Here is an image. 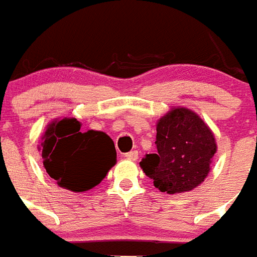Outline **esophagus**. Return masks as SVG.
<instances>
[{"mask_svg": "<svg viewBox=\"0 0 257 257\" xmlns=\"http://www.w3.org/2000/svg\"><path fill=\"white\" fill-rule=\"evenodd\" d=\"M125 158L126 160H131V161H136L138 158H139V153L138 151H129L125 154Z\"/></svg>", "mask_w": 257, "mask_h": 257, "instance_id": "obj_1", "label": "esophagus"}]
</instances>
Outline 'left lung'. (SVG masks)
<instances>
[{"instance_id": "8db88e82", "label": "left lung", "mask_w": 257, "mask_h": 257, "mask_svg": "<svg viewBox=\"0 0 257 257\" xmlns=\"http://www.w3.org/2000/svg\"><path fill=\"white\" fill-rule=\"evenodd\" d=\"M156 146L157 154H147L140 167L168 194L186 193L202 183L217 151L212 129L186 107H172L157 121Z\"/></svg>"}]
</instances>
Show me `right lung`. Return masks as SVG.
Wrapping results in <instances>:
<instances>
[{
	"mask_svg": "<svg viewBox=\"0 0 257 257\" xmlns=\"http://www.w3.org/2000/svg\"><path fill=\"white\" fill-rule=\"evenodd\" d=\"M38 151L48 175L74 193L93 189L117 162L111 138L100 131L81 132L77 118H55L48 123Z\"/></svg>",
	"mask_w": 257,
	"mask_h": 257,
	"instance_id": "add662e5",
	"label": "right lung"
}]
</instances>
